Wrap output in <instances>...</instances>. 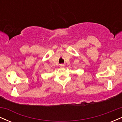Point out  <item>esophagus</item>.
<instances>
[{"mask_svg":"<svg viewBox=\"0 0 122 122\" xmlns=\"http://www.w3.org/2000/svg\"><path fill=\"white\" fill-rule=\"evenodd\" d=\"M60 66L63 68V67H64V64H61V65H60Z\"/></svg>","mask_w":122,"mask_h":122,"instance_id":"1","label":"esophagus"}]
</instances>
